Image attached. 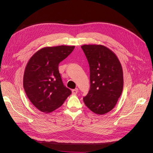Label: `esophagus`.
I'll use <instances>...</instances> for the list:
<instances>
[{
	"instance_id": "1",
	"label": "esophagus",
	"mask_w": 153,
	"mask_h": 153,
	"mask_svg": "<svg viewBox=\"0 0 153 153\" xmlns=\"http://www.w3.org/2000/svg\"><path fill=\"white\" fill-rule=\"evenodd\" d=\"M77 92H78V89H77V88H76L75 89L72 90V94H73V95H76L77 94Z\"/></svg>"
}]
</instances>
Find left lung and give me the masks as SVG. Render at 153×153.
Returning <instances> with one entry per match:
<instances>
[{"label": "left lung", "mask_w": 153, "mask_h": 153, "mask_svg": "<svg viewBox=\"0 0 153 153\" xmlns=\"http://www.w3.org/2000/svg\"><path fill=\"white\" fill-rule=\"evenodd\" d=\"M90 68V90L83 98L94 113L103 115L113 109L122 94L123 75L115 54L106 46L84 45L81 46Z\"/></svg>", "instance_id": "8db88e82"}]
</instances>
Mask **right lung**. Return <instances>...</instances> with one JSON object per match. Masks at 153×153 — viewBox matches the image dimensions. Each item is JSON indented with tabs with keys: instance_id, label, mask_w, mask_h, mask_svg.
<instances>
[{
	"instance_id": "1",
	"label": "right lung",
	"mask_w": 153,
	"mask_h": 153,
	"mask_svg": "<svg viewBox=\"0 0 153 153\" xmlns=\"http://www.w3.org/2000/svg\"><path fill=\"white\" fill-rule=\"evenodd\" d=\"M74 46L45 47L28 62L23 76V88L30 102L39 110L50 113L61 107L71 94L63 84L58 70L60 62Z\"/></svg>"
}]
</instances>
